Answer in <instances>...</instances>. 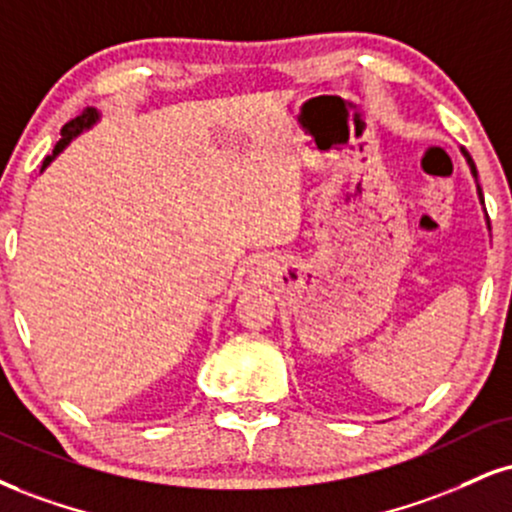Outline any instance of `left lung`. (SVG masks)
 Listing matches in <instances>:
<instances>
[{
  "label": "left lung",
  "mask_w": 512,
  "mask_h": 512,
  "mask_svg": "<svg viewBox=\"0 0 512 512\" xmlns=\"http://www.w3.org/2000/svg\"><path fill=\"white\" fill-rule=\"evenodd\" d=\"M463 155H465V159H467V164H470V171H472V176H474V181H477V166H474V162H472V157L467 155V150H463ZM477 193H479V200L484 202V195H482V188H479V183H477Z\"/></svg>",
  "instance_id": "8db88e82"
}]
</instances>
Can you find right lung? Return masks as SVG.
<instances>
[{"mask_svg": "<svg viewBox=\"0 0 512 512\" xmlns=\"http://www.w3.org/2000/svg\"><path fill=\"white\" fill-rule=\"evenodd\" d=\"M97 121H100V112H97V109H85L83 114L76 116V119H71L69 123H66V126L61 128V138H59L57 147H54V152H52V155H49V157L45 159V162H42V169H45V166H49V162H52V159L57 157L59 152L64 150V147L71 143L73 138H78L80 133H83V131H88V128L95 126Z\"/></svg>", "mask_w": 512, "mask_h": 512, "instance_id": "right-lung-1", "label": "right lung"}]
</instances>
